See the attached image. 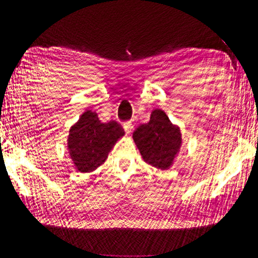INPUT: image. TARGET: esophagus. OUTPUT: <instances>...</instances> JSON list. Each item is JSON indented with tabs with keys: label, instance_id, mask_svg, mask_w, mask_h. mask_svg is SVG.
I'll return each instance as SVG.
<instances>
[{
	"label": "esophagus",
	"instance_id": "34e87169",
	"mask_svg": "<svg viewBox=\"0 0 258 258\" xmlns=\"http://www.w3.org/2000/svg\"><path fill=\"white\" fill-rule=\"evenodd\" d=\"M123 128L128 134H130V133L133 132V129H134V124H133L132 121H125V123L123 124Z\"/></svg>",
	"mask_w": 258,
	"mask_h": 258
}]
</instances>
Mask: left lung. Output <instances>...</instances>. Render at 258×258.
<instances>
[{"instance_id": "left-lung-1", "label": "left lung", "mask_w": 258, "mask_h": 258, "mask_svg": "<svg viewBox=\"0 0 258 258\" xmlns=\"http://www.w3.org/2000/svg\"><path fill=\"white\" fill-rule=\"evenodd\" d=\"M144 161L160 170H168L182 146L181 129L172 124L162 109H154L150 120L133 133Z\"/></svg>"}]
</instances>
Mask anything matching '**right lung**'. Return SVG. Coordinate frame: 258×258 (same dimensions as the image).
Instances as JSON below:
<instances>
[{
  "label": "right lung",
  "instance_id": "add662e5",
  "mask_svg": "<svg viewBox=\"0 0 258 258\" xmlns=\"http://www.w3.org/2000/svg\"><path fill=\"white\" fill-rule=\"evenodd\" d=\"M125 132L117 121L102 123L98 114L86 110L68 135L69 156L82 173L92 172L107 160L108 154Z\"/></svg>",
  "mask_w": 258,
  "mask_h": 258
}]
</instances>
